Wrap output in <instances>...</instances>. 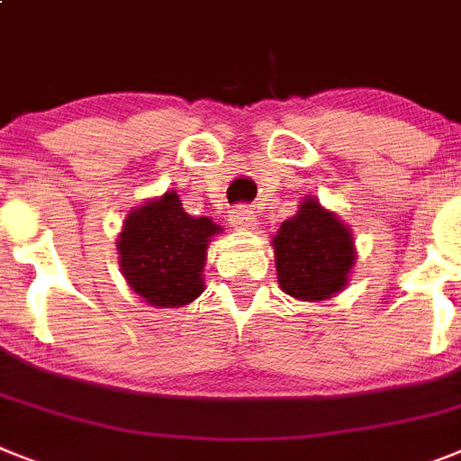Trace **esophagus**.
<instances>
[{
  "instance_id": "34e87169",
  "label": "esophagus",
  "mask_w": 461,
  "mask_h": 461,
  "mask_svg": "<svg viewBox=\"0 0 461 461\" xmlns=\"http://www.w3.org/2000/svg\"><path fill=\"white\" fill-rule=\"evenodd\" d=\"M231 224L239 230H255L258 227V215L250 206H237L231 212Z\"/></svg>"
}]
</instances>
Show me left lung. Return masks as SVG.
Segmentation results:
<instances>
[{
	"mask_svg": "<svg viewBox=\"0 0 461 461\" xmlns=\"http://www.w3.org/2000/svg\"><path fill=\"white\" fill-rule=\"evenodd\" d=\"M278 285L297 300H326L347 285L354 267L351 231L332 212L307 199L274 237Z\"/></svg>",
	"mask_w": 461,
	"mask_h": 461,
	"instance_id": "8db88e82",
	"label": "left lung"
}]
</instances>
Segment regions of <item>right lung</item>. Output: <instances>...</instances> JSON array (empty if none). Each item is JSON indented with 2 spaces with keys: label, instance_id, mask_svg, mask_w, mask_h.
Masks as SVG:
<instances>
[{
  "label": "right lung",
  "instance_id": "1",
  "mask_svg": "<svg viewBox=\"0 0 461 461\" xmlns=\"http://www.w3.org/2000/svg\"><path fill=\"white\" fill-rule=\"evenodd\" d=\"M220 227L183 211L176 192H166L126 218L119 255L123 276L145 303L183 307L203 293L206 246Z\"/></svg>",
  "mask_w": 461,
  "mask_h": 461
}]
</instances>
